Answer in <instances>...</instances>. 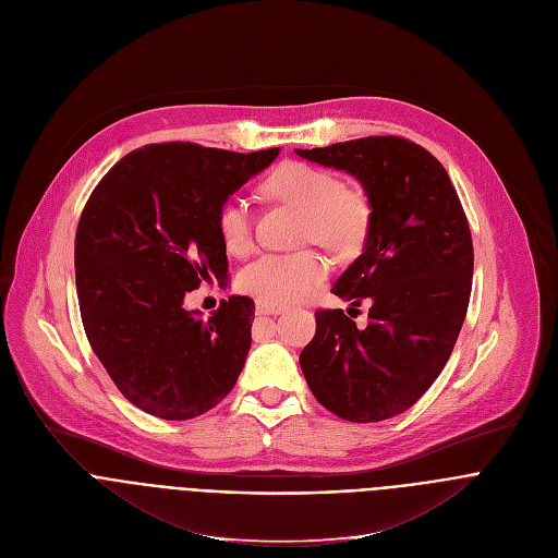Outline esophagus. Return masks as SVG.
<instances>
[{"label":"esophagus","mask_w":558,"mask_h":558,"mask_svg":"<svg viewBox=\"0 0 558 558\" xmlns=\"http://www.w3.org/2000/svg\"><path fill=\"white\" fill-rule=\"evenodd\" d=\"M282 312H284L282 305H271V303H265V301L255 303V314H259V316H278Z\"/></svg>","instance_id":"esophagus-1"}]
</instances>
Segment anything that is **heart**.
I'll list each match as a JSON object with an SVG mask.
<instances>
[{
    "mask_svg": "<svg viewBox=\"0 0 558 558\" xmlns=\"http://www.w3.org/2000/svg\"><path fill=\"white\" fill-rule=\"evenodd\" d=\"M265 191L305 213L303 235L331 251H354L369 227V204L359 191L343 189L337 174L307 163L278 166L265 181ZM217 231L231 253L251 246V210L242 197H231L217 213ZM327 278V263L314 251L263 253L242 269L240 287L271 305L303 303Z\"/></svg>",
    "mask_w": 558,
    "mask_h": 558,
    "instance_id": "obj_1",
    "label": "heart"
}]
</instances>
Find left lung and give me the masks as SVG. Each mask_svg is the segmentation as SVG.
<instances>
[{
  "mask_svg": "<svg viewBox=\"0 0 558 558\" xmlns=\"http://www.w3.org/2000/svg\"><path fill=\"white\" fill-rule=\"evenodd\" d=\"M295 155L352 174L369 204L363 251L331 293L367 310L316 312L301 352L314 397L348 422L408 411L439 377L462 329L473 276L469 221L441 163L399 136H367Z\"/></svg>",
  "mask_w": 558,
  "mask_h": 558,
  "instance_id": "obj_1",
  "label": "left lung"
}]
</instances>
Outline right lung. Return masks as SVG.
Listing matches in <instances>:
<instances>
[{"label":"right lung","mask_w":558,"mask_h":558,"mask_svg":"<svg viewBox=\"0 0 558 558\" xmlns=\"http://www.w3.org/2000/svg\"><path fill=\"white\" fill-rule=\"evenodd\" d=\"M278 153L145 145L94 189L73 253L81 316L107 375L141 411L193 420L233 390L251 348L253 301L231 295L204 320L183 299L227 280L217 213Z\"/></svg>","instance_id":"right-lung-1"}]
</instances>
